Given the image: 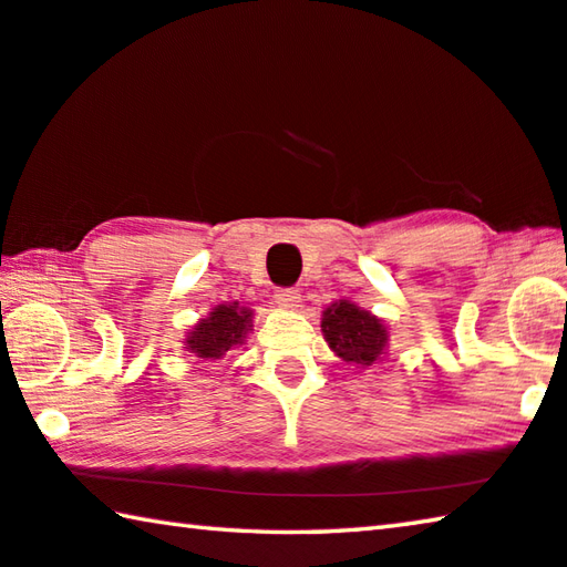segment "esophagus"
Wrapping results in <instances>:
<instances>
[{
  "mask_svg": "<svg viewBox=\"0 0 567 567\" xmlns=\"http://www.w3.org/2000/svg\"><path fill=\"white\" fill-rule=\"evenodd\" d=\"M275 305L280 307V310L297 312L302 307V297H300V292H297V290H290V287H287V290H277L275 292Z\"/></svg>",
  "mask_w": 567,
  "mask_h": 567,
  "instance_id": "34e87169",
  "label": "esophagus"
}]
</instances>
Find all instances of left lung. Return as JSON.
I'll list each match as a JSON object with an SVG mask.
<instances>
[{
  "instance_id": "left-lung-1",
  "label": "left lung",
  "mask_w": 567,
  "mask_h": 567,
  "mask_svg": "<svg viewBox=\"0 0 567 567\" xmlns=\"http://www.w3.org/2000/svg\"><path fill=\"white\" fill-rule=\"evenodd\" d=\"M320 328L334 358H340V364L348 370H370L388 354V324L350 300L324 307Z\"/></svg>"
}]
</instances>
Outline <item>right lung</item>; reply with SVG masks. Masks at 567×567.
Returning a JSON list of instances; mask_svg holds the SVG:
<instances>
[{
  "label": "right lung",
  "instance_id": "add662e5",
  "mask_svg": "<svg viewBox=\"0 0 567 567\" xmlns=\"http://www.w3.org/2000/svg\"><path fill=\"white\" fill-rule=\"evenodd\" d=\"M255 312L239 302L215 305L185 334V350L197 360H223L229 350L243 348L252 332Z\"/></svg>",
  "mask_w": 567,
  "mask_h": 567
}]
</instances>
